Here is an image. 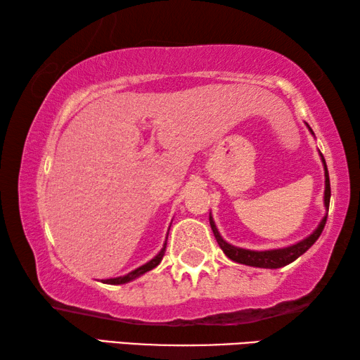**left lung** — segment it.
I'll return each instance as SVG.
<instances>
[{
  "label": "left lung",
  "mask_w": 360,
  "mask_h": 360,
  "mask_svg": "<svg viewBox=\"0 0 360 360\" xmlns=\"http://www.w3.org/2000/svg\"><path fill=\"white\" fill-rule=\"evenodd\" d=\"M309 129V127H308ZM311 130V129H309ZM313 131V130H311ZM322 157V155H321ZM322 163H324V169H326V192H324V203L326 208L328 210V205H330V179H328V172H327V165L324 157H322ZM327 222V216L322 219V222L319 224V227L316 229L308 238H304L303 241L297 243L294 246L284 248V249H273V251H249V249H241V248H235L225 243L222 240V236L219 235V231L214 225V221L210 216V224L212 229V233H214L217 245L221 246V249L224 251V254L227 255L229 259H231L233 262H238V264L243 265H249V266H259V268H281L284 265L290 264L295 259L300 257L302 254H304L311 248L324 230V225Z\"/></svg>",
  "instance_id": "8db88e82"
}]
</instances>
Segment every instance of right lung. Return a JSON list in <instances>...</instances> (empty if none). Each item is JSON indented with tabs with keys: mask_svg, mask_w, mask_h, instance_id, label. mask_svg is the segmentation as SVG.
I'll list each match as a JSON object with an SVG mask.
<instances>
[{
	"mask_svg": "<svg viewBox=\"0 0 360 360\" xmlns=\"http://www.w3.org/2000/svg\"><path fill=\"white\" fill-rule=\"evenodd\" d=\"M165 248H167V245H163V249H162L160 252H158V254L155 255L154 259H152L150 262H148V264H146V265L136 268V270L130 271L129 275H125V276H119V278H112V279H106L105 283H108V284H124V283H129V281H131V279H135V278H138V276L144 275L146 271L152 270V268H155L158 264H160L162 259H163V255H165Z\"/></svg>",
	"mask_w": 360,
	"mask_h": 360,
	"instance_id": "add662e5",
	"label": "right lung"
}]
</instances>
